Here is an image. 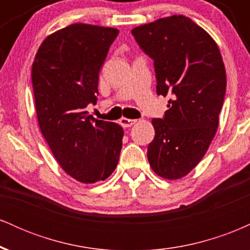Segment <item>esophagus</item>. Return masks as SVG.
<instances>
[{
  "instance_id": "34e87169",
  "label": "esophagus",
  "mask_w": 250,
  "mask_h": 250,
  "mask_svg": "<svg viewBox=\"0 0 250 250\" xmlns=\"http://www.w3.org/2000/svg\"><path fill=\"white\" fill-rule=\"evenodd\" d=\"M137 122V120H131V119H125V117H122L121 120H120V123H121L122 127L125 128H129L131 127V125H135V123Z\"/></svg>"
}]
</instances>
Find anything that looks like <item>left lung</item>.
I'll return each mask as SVG.
<instances>
[{"instance_id":"left-lung-1","label":"left lung","mask_w":250,"mask_h":250,"mask_svg":"<svg viewBox=\"0 0 250 250\" xmlns=\"http://www.w3.org/2000/svg\"><path fill=\"white\" fill-rule=\"evenodd\" d=\"M131 34L153 59L157 95H170L165 116L151 121L148 161L160 176L181 179L202 160L219 127L227 84L222 56L207 31L183 15L140 25Z\"/></svg>"}]
</instances>
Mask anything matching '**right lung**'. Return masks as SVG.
Wrapping results in <instances>:
<instances>
[{
    "instance_id": "1",
    "label": "right lung",
    "mask_w": 250,
    "mask_h": 250,
    "mask_svg": "<svg viewBox=\"0 0 250 250\" xmlns=\"http://www.w3.org/2000/svg\"><path fill=\"white\" fill-rule=\"evenodd\" d=\"M115 28L70 24L42 42L31 68L40 128L63 170L83 183L105 180L122 149V127L95 120L99 73Z\"/></svg>"
}]
</instances>
